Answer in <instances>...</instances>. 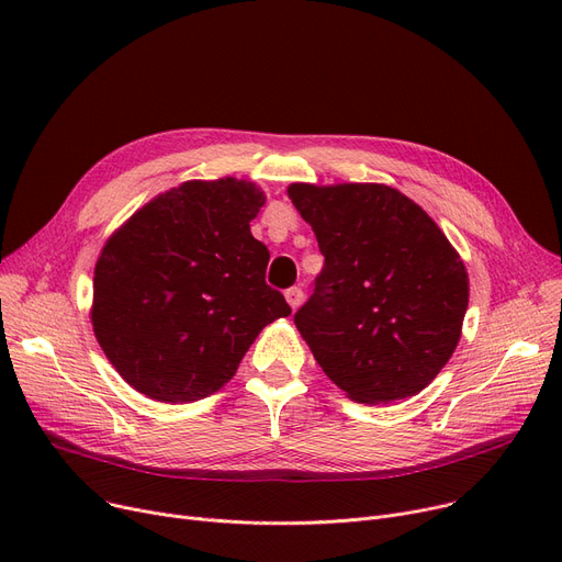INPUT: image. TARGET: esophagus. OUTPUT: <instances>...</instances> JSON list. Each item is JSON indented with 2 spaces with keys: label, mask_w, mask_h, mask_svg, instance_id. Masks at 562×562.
<instances>
[{
  "label": "esophagus",
  "mask_w": 562,
  "mask_h": 562,
  "mask_svg": "<svg viewBox=\"0 0 562 562\" xmlns=\"http://www.w3.org/2000/svg\"><path fill=\"white\" fill-rule=\"evenodd\" d=\"M284 299H286V303H289L291 310H299V307L303 305V301H305V293H303L301 286H291V289H286Z\"/></svg>",
  "instance_id": "obj_1"
}]
</instances>
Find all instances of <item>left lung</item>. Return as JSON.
I'll use <instances>...</instances> for the list:
<instances>
[{
	"label": "left lung",
	"mask_w": 562,
	"mask_h": 562,
	"mask_svg": "<svg viewBox=\"0 0 562 562\" xmlns=\"http://www.w3.org/2000/svg\"><path fill=\"white\" fill-rule=\"evenodd\" d=\"M326 257L293 323L350 398L387 405L426 390L451 360L469 276L447 234L387 184L286 189Z\"/></svg>",
	"instance_id": "obj_1"
}]
</instances>
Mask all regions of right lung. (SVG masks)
<instances>
[{
    "instance_id": "1",
    "label": "right lung",
    "mask_w": 562,
    "mask_h": 562,
    "mask_svg": "<svg viewBox=\"0 0 562 562\" xmlns=\"http://www.w3.org/2000/svg\"><path fill=\"white\" fill-rule=\"evenodd\" d=\"M263 202L248 180H189L145 202L102 246L93 333L138 394L193 403L218 392L257 335L291 314L263 282L271 255L250 232Z\"/></svg>"
}]
</instances>
